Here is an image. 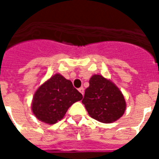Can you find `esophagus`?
I'll list each match as a JSON object with an SVG mask.
<instances>
[{
	"mask_svg": "<svg viewBox=\"0 0 159 159\" xmlns=\"http://www.w3.org/2000/svg\"><path fill=\"white\" fill-rule=\"evenodd\" d=\"M78 91H79L82 95L84 94V88H83V87H80L79 89H78Z\"/></svg>",
	"mask_w": 159,
	"mask_h": 159,
	"instance_id": "34e87169",
	"label": "esophagus"
}]
</instances>
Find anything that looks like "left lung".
Returning a JSON list of instances; mask_svg holds the SVG:
<instances>
[{
    "label": "left lung",
    "instance_id": "1",
    "mask_svg": "<svg viewBox=\"0 0 159 159\" xmlns=\"http://www.w3.org/2000/svg\"><path fill=\"white\" fill-rule=\"evenodd\" d=\"M92 118L102 123H111L123 116L125 101L119 88L102 75H93L82 100Z\"/></svg>",
    "mask_w": 159,
    "mask_h": 159
}]
</instances>
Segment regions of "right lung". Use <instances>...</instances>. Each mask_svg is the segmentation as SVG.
<instances>
[{
  "mask_svg": "<svg viewBox=\"0 0 159 159\" xmlns=\"http://www.w3.org/2000/svg\"><path fill=\"white\" fill-rule=\"evenodd\" d=\"M82 99V95L71 81L62 75L55 74L36 91L32 111L39 120L53 125L63 118L73 103Z\"/></svg>",
  "mask_w": 159,
  "mask_h": 159,
  "instance_id": "obj_1",
  "label": "right lung"
}]
</instances>
